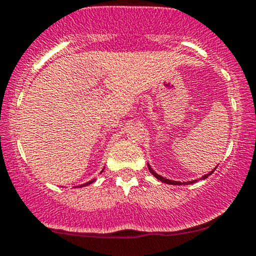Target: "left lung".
<instances>
[{
    "mask_svg": "<svg viewBox=\"0 0 256 256\" xmlns=\"http://www.w3.org/2000/svg\"><path fill=\"white\" fill-rule=\"evenodd\" d=\"M147 166H148V170L150 172V173H152L153 176L157 178L158 180H160V182H166V184H170V185H182V184H184V185H188V184H194V182H198V180H192V182H176V180H169V179H166V178H163L162 176H160V174L156 173V172L152 169V166H150V163H147ZM216 168H217V166H216ZM216 168H214V169H216ZM214 170L210 172V173L205 174V176H201V179H206V178H208L210 176H211L212 173H214Z\"/></svg>",
    "mask_w": 256,
    "mask_h": 256,
    "instance_id": "obj_1",
    "label": "left lung"
}]
</instances>
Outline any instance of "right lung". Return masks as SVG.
<instances>
[{"instance_id":"add662e5","label":"right lung","mask_w":256,"mask_h":256,"mask_svg":"<svg viewBox=\"0 0 256 256\" xmlns=\"http://www.w3.org/2000/svg\"><path fill=\"white\" fill-rule=\"evenodd\" d=\"M103 170H104V169H103ZM103 170H102V172H100V174H102V173H103ZM96 182V179H92V180H90V182H84V184H82V185H78V186H77V188H82V186H87V185H90V184H92V182Z\"/></svg>"}]
</instances>
